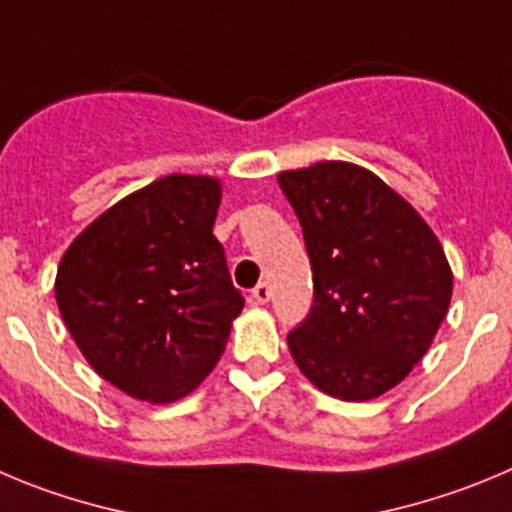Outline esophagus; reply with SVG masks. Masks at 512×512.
Segmentation results:
<instances>
[{"label": "esophagus", "instance_id": "esophagus-1", "mask_svg": "<svg viewBox=\"0 0 512 512\" xmlns=\"http://www.w3.org/2000/svg\"><path fill=\"white\" fill-rule=\"evenodd\" d=\"M251 297H253V302H256V304H266V302H269V297H271V287L266 284V281H259V284L253 287Z\"/></svg>", "mask_w": 512, "mask_h": 512}]
</instances>
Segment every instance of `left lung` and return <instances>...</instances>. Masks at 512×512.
Instances as JSON below:
<instances>
[{
    "instance_id": "1",
    "label": "left lung",
    "mask_w": 512,
    "mask_h": 512,
    "mask_svg": "<svg viewBox=\"0 0 512 512\" xmlns=\"http://www.w3.org/2000/svg\"><path fill=\"white\" fill-rule=\"evenodd\" d=\"M312 264L314 302L289 332L299 370L342 401H370L424 358L452 299L437 236L381 177L350 162L281 172Z\"/></svg>"
}]
</instances>
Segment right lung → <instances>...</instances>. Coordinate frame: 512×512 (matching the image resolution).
I'll return each mask as SVG.
<instances>
[{"label": "right lung", "mask_w": 512, "mask_h": 512, "mask_svg": "<svg viewBox=\"0 0 512 512\" xmlns=\"http://www.w3.org/2000/svg\"><path fill=\"white\" fill-rule=\"evenodd\" d=\"M220 182L167 175L70 243L60 314L91 368L142 401L187 396L223 355L243 309L213 236Z\"/></svg>", "instance_id": "1"}]
</instances>
